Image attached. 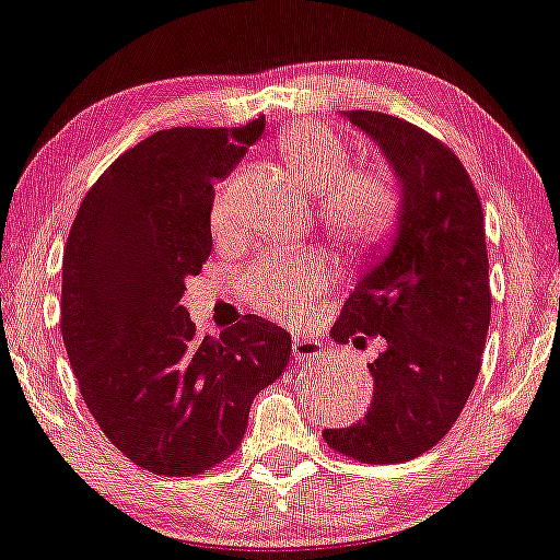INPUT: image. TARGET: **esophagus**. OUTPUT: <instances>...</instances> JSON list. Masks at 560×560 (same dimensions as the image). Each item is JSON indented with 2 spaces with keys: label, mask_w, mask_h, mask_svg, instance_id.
<instances>
[{
  "label": "esophagus",
  "mask_w": 560,
  "mask_h": 560,
  "mask_svg": "<svg viewBox=\"0 0 560 560\" xmlns=\"http://www.w3.org/2000/svg\"><path fill=\"white\" fill-rule=\"evenodd\" d=\"M292 353L294 363H310L312 358H319L324 353V346L316 339H307V336H294Z\"/></svg>",
  "instance_id": "obj_1"
}]
</instances>
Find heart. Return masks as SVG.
<instances>
[{
    "label": "heart",
    "instance_id": "heart-1",
    "mask_svg": "<svg viewBox=\"0 0 560 560\" xmlns=\"http://www.w3.org/2000/svg\"><path fill=\"white\" fill-rule=\"evenodd\" d=\"M282 161L314 195V214L334 244L346 250L377 246L402 209V185L385 163L348 165L346 143L316 121H294L278 136ZM209 229L229 238L236 229L226 187L219 185L209 207ZM331 272L314 250L262 256L241 272L238 288L253 310L282 324L307 322L329 288Z\"/></svg>",
    "mask_w": 560,
    "mask_h": 560
}]
</instances>
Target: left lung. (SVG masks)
<instances>
[{
	"instance_id": "8db88e82",
	"label": "left lung",
	"mask_w": 560,
	"mask_h": 560,
	"mask_svg": "<svg viewBox=\"0 0 560 560\" xmlns=\"http://www.w3.org/2000/svg\"><path fill=\"white\" fill-rule=\"evenodd\" d=\"M341 114L380 145L402 209L331 329L339 343L385 339L368 363L373 402L363 421L324 439L353 460L405 463L448 434L480 373L490 326L482 207L456 153L424 129L380 112Z\"/></svg>"
}]
</instances>
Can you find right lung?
<instances>
[{
    "label": "right lung",
    "instance_id": "right-lung-1",
    "mask_svg": "<svg viewBox=\"0 0 560 560\" xmlns=\"http://www.w3.org/2000/svg\"><path fill=\"white\" fill-rule=\"evenodd\" d=\"M262 129L258 116L234 129L158 131L116 158L72 221L62 343L94 421L155 476H197L229 458L253 397L290 361V334L262 316L199 339L180 304L212 253V185Z\"/></svg>",
    "mask_w": 560,
    "mask_h": 560
}]
</instances>
